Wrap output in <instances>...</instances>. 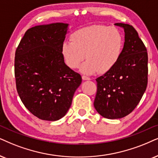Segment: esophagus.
Listing matches in <instances>:
<instances>
[{
    "mask_svg": "<svg viewBox=\"0 0 158 158\" xmlns=\"http://www.w3.org/2000/svg\"><path fill=\"white\" fill-rule=\"evenodd\" d=\"M82 79H83V80H85V81H86V80H90V78L86 77V76H82Z\"/></svg>",
    "mask_w": 158,
    "mask_h": 158,
    "instance_id": "1",
    "label": "esophagus"
}]
</instances>
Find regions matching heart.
Masks as SVG:
<instances>
[{
    "label": "heart",
    "mask_w": 158,
    "mask_h": 158,
    "mask_svg": "<svg viewBox=\"0 0 158 158\" xmlns=\"http://www.w3.org/2000/svg\"><path fill=\"white\" fill-rule=\"evenodd\" d=\"M71 41H65L61 53L65 64L71 69L81 66L85 74L98 71L105 73L114 67L123 53L124 39L121 31L114 26L96 25L76 31Z\"/></svg>",
    "instance_id": "heart-1"
}]
</instances>
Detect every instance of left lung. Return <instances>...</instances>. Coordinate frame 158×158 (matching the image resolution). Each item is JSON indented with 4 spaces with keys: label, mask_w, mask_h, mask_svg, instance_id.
Wrapping results in <instances>:
<instances>
[{
    "label": "left lung",
    "mask_w": 158,
    "mask_h": 158,
    "mask_svg": "<svg viewBox=\"0 0 158 158\" xmlns=\"http://www.w3.org/2000/svg\"><path fill=\"white\" fill-rule=\"evenodd\" d=\"M125 32L119 61L112 69L97 78L94 107L107 119H120L134 110L147 89L148 55L143 41L132 25L115 23Z\"/></svg>",
    "instance_id": "left-lung-1"
}]
</instances>
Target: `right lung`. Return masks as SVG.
<instances>
[{"instance_id": "add662e5", "label": "right lung", "mask_w": 158, "mask_h": 158, "mask_svg": "<svg viewBox=\"0 0 158 158\" xmlns=\"http://www.w3.org/2000/svg\"><path fill=\"white\" fill-rule=\"evenodd\" d=\"M69 24L37 25L25 32L15 59L16 87L22 102L38 118L56 121L66 114L80 74L65 64L61 47Z\"/></svg>"}]
</instances>
